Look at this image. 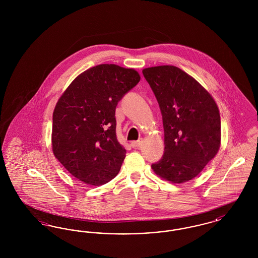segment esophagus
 Instances as JSON below:
<instances>
[{
  "label": "esophagus",
  "instance_id": "esophagus-1",
  "mask_svg": "<svg viewBox=\"0 0 258 258\" xmlns=\"http://www.w3.org/2000/svg\"><path fill=\"white\" fill-rule=\"evenodd\" d=\"M141 144H142V140H137V141H133L132 143H131V145H132V147L133 148H138L141 146Z\"/></svg>",
  "mask_w": 258,
  "mask_h": 258
}]
</instances>
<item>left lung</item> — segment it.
<instances>
[{
	"mask_svg": "<svg viewBox=\"0 0 258 258\" xmlns=\"http://www.w3.org/2000/svg\"><path fill=\"white\" fill-rule=\"evenodd\" d=\"M142 73L160 104L164 130V154L152 169L172 184L187 182L221 147L218 104L204 87L177 67H152Z\"/></svg>",
	"mask_w": 258,
	"mask_h": 258,
	"instance_id": "8db88e82",
	"label": "left lung"
}]
</instances>
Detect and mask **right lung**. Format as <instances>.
Segmentation results:
<instances>
[{
    "label": "right lung",
    "mask_w": 258,
    "mask_h": 258,
    "mask_svg": "<svg viewBox=\"0 0 258 258\" xmlns=\"http://www.w3.org/2000/svg\"><path fill=\"white\" fill-rule=\"evenodd\" d=\"M139 81L140 74L134 69L102 63L79 74L58 99L52 151L79 181L101 185L120 171L126 152L117 139L115 110Z\"/></svg>",
    "instance_id": "1"
}]
</instances>
